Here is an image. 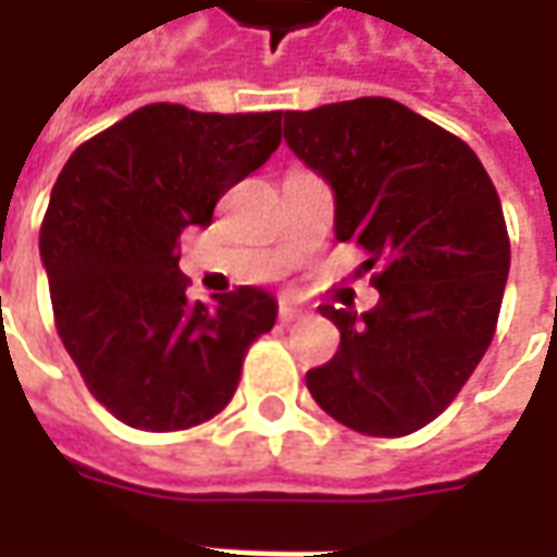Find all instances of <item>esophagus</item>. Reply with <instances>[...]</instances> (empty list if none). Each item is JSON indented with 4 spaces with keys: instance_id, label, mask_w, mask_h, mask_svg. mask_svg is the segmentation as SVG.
<instances>
[{
    "instance_id": "esophagus-1",
    "label": "esophagus",
    "mask_w": 557,
    "mask_h": 557,
    "mask_svg": "<svg viewBox=\"0 0 557 557\" xmlns=\"http://www.w3.org/2000/svg\"><path fill=\"white\" fill-rule=\"evenodd\" d=\"M304 315H307V312L300 310L297 304H290L285 297L278 300V322H282V325H290V322H297V319H304Z\"/></svg>"
}]
</instances>
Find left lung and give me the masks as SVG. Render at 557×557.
Masks as SVG:
<instances>
[{"instance_id": "left-lung-1", "label": "left lung", "mask_w": 557, "mask_h": 557, "mask_svg": "<svg viewBox=\"0 0 557 557\" xmlns=\"http://www.w3.org/2000/svg\"><path fill=\"white\" fill-rule=\"evenodd\" d=\"M285 141L334 188V235L366 250L381 294L362 315L322 304L337 354L312 399L369 437H406L459 396L486 354L511 263L503 203L478 154L394 98L285 111Z\"/></svg>"}]
</instances>
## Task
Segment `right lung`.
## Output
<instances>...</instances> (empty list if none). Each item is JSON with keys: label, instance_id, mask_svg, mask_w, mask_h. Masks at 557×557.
Segmentation results:
<instances>
[{"label": "right lung", "instance_id": "obj_1", "mask_svg": "<svg viewBox=\"0 0 557 557\" xmlns=\"http://www.w3.org/2000/svg\"><path fill=\"white\" fill-rule=\"evenodd\" d=\"M282 141V111L201 114L145 104L83 141L39 228L58 337L89 394L129 428L185 431L220 416L247 347L278 304L235 288L185 297L176 242Z\"/></svg>", "mask_w": 557, "mask_h": 557}]
</instances>
